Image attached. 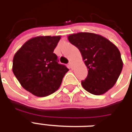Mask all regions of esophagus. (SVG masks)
I'll use <instances>...</instances> for the list:
<instances>
[{
	"label": "esophagus",
	"instance_id": "obj_1",
	"mask_svg": "<svg viewBox=\"0 0 132 132\" xmlns=\"http://www.w3.org/2000/svg\"><path fill=\"white\" fill-rule=\"evenodd\" d=\"M69 68H70V69H72V68H73V63H72V62H71V61L69 62Z\"/></svg>",
	"mask_w": 132,
	"mask_h": 132
}]
</instances>
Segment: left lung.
Returning <instances> with one entry per match:
<instances>
[{"mask_svg":"<svg viewBox=\"0 0 132 132\" xmlns=\"http://www.w3.org/2000/svg\"><path fill=\"white\" fill-rule=\"evenodd\" d=\"M68 39L79 49L88 69V76L81 82L83 88L95 95L112 88L123 67L118 48L108 39L94 33L72 34Z\"/></svg>","mask_w":132,"mask_h":132,"instance_id":"left-lung-1","label":"left lung"}]
</instances>
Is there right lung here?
Instances as JSON below:
<instances>
[{"mask_svg": "<svg viewBox=\"0 0 132 132\" xmlns=\"http://www.w3.org/2000/svg\"><path fill=\"white\" fill-rule=\"evenodd\" d=\"M61 36H39L27 41L13 57V72L21 86L37 97H46L60 87L69 69L58 63L54 50Z\"/></svg>", "mask_w": 132, "mask_h": 132, "instance_id": "add662e5", "label": "right lung"}]
</instances>
